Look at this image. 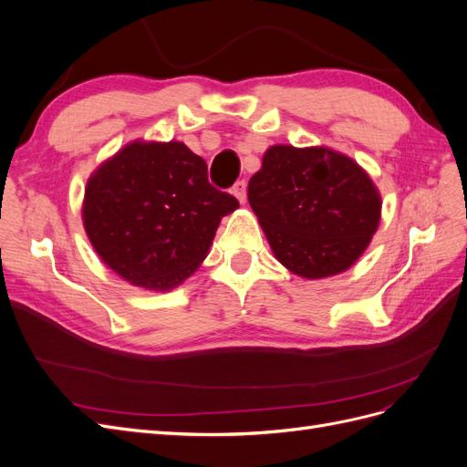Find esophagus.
Returning a JSON list of instances; mask_svg holds the SVG:
<instances>
[{"label": "esophagus", "instance_id": "obj_1", "mask_svg": "<svg viewBox=\"0 0 467 467\" xmlns=\"http://www.w3.org/2000/svg\"><path fill=\"white\" fill-rule=\"evenodd\" d=\"M232 192H234L235 199L244 204V202H245V199H247V187H245V181H237L235 185L232 187Z\"/></svg>", "mask_w": 467, "mask_h": 467}]
</instances>
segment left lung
<instances>
[{"label":"left lung","instance_id":"obj_1","mask_svg":"<svg viewBox=\"0 0 467 467\" xmlns=\"http://www.w3.org/2000/svg\"><path fill=\"white\" fill-rule=\"evenodd\" d=\"M247 199L275 257L309 280L347 271L379 223L372 179L329 148L271 146L249 179Z\"/></svg>","mask_w":467,"mask_h":467}]
</instances>
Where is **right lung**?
I'll return each mask as SVG.
<instances>
[{"label":"right lung","mask_w":467,"mask_h":467,"mask_svg":"<svg viewBox=\"0 0 467 467\" xmlns=\"http://www.w3.org/2000/svg\"><path fill=\"white\" fill-rule=\"evenodd\" d=\"M239 206L182 142H132L89 177L83 225L97 255L134 286L171 290L199 266Z\"/></svg>","instance_id":"add662e5"}]
</instances>
